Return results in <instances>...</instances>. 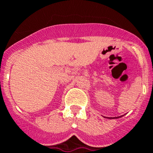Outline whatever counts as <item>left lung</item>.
Here are the masks:
<instances>
[{"label":"left lung","instance_id":"left-lung-1","mask_svg":"<svg viewBox=\"0 0 153 153\" xmlns=\"http://www.w3.org/2000/svg\"><path fill=\"white\" fill-rule=\"evenodd\" d=\"M118 118H120V116H118V117H108V119H118Z\"/></svg>","mask_w":153,"mask_h":153}]
</instances>
